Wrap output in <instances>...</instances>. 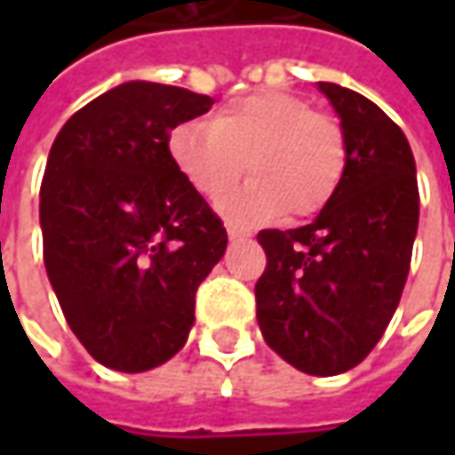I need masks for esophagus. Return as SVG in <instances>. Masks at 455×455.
I'll return each mask as SVG.
<instances>
[{"label": "esophagus", "instance_id": "obj_1", "mask_svg": "<svg viewBox=\"0 0 455 455\" xmlns=\"http://www.w3.org/2000/svg\"><path fill=\"white\" fill-rule=\"evenodd\" d=\"M228 237H230V243H240V240H245V233L243 230H237V228H228Z\"/></svg>", "mask_w": 455, "mask_h": 455}]
</instances>
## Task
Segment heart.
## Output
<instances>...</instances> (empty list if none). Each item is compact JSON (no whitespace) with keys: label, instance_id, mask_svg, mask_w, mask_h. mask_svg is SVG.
<instances>
[{"label":"heart","instance_id":"b5f03b06","mask_svg":"<svg viewBox=\"0 0 455 455\" xmlns=\"http://www.w3.org/2000/svg\"><path fill=\"white\" fill-rule=\"evenodd\" d=\"M169 156L200 197L218 202L243 177L251 182L220 204L237 228L319 215L339 192L347 144L339 124L286 91H258L228 103L215 121H182L169 133Z\"/></svg>","mask_w":455,"mask_h":455}]
</instances>
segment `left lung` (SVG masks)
<instances>
[{"label":"left lung","mask_w":455,"mask_h":455,"mask_svg":"<svg viewBox=\"0 0 455 455\" xmlns=\"http://www.w3.org/2000/svg\"><path fill=\"white\" fill-rule=\"evenodd\" d=\"M339 118L347 169L311 225L260 230L268 255L255 314L275 355L306 375L357 367L385 334L411 271L418 180L411 144L370 98L316 83Z\"/></svg>","instance_id":"left-lung-1"}]
</instances>
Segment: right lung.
Here are the masks:
<instances>
[{
    "label": "right lung",
    "mask_w": 455,
    "mask_h": 455,
    "mask_svg": "<svg viewBox=\"0 0 455 455\" xmlns=\"http://www.w3.org/2000/svg\"><path fill=\"white\" fill-rule=\"evenodd\" d=\"M212 98L121 83L62 126L40 189L44 268L88 355L147 372L184 347L195 293L228 248L210 204L169 156V132Z\"/></svg>",
    "instance_id": "right-lung-1"
}]
</instances>
